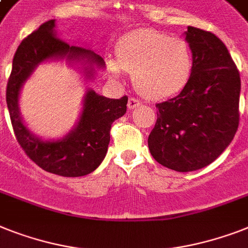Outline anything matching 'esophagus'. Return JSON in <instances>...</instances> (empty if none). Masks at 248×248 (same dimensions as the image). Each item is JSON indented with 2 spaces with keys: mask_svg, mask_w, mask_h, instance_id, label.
I'll return each mask as SVG.
<instances>
[{
  "mask_svg": "<svg viewBox=\"0 0 248 248\" xmlns=\"http://www.w3.org/2000/svg\"><path fill=\"white\" fill-rule=\"evenodd\" d=\"M128 109H134V108H138V107L141 106V102L139 99H136V98H130L128 99Z\"/></svg>",
  "mask_w": 248,
  "mask_h": 248,
  "instance_id": "obj_1",
  "label": "esophagus"
}]
</instances>
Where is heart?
I'll use <instances>...</instances> for the list:
<instances>
[{"label": "heart", "mask_w": 248, "mask_h": 248, "mask_svg": "<svg viewBox=\"0 0 248 248\" xmlns=\"http://www.w3.org/2000/svg\"><path fill=\"white\" fill-rule=\"evenodd\" d=\"M110 75L122 68L132 74L135 88L149 99H164L182 92L194 71L190 44L182 38L152 28H141L121 38L117 61L108 62Z\"/></svg>", "instance_id": "b5f03b06"}]
</instances>
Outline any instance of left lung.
<instances>
[{"instance_id":"1","label":"left lung","mask_w":248,"mask_h":248,"mask_svg":"<svg viewBox=\"0 0 248 248\" xmlns=\"http://www.w3.org/2000/svg\"><path fill=\"white\" fill-rule=\"evenodd\" d=\"M185 39L194 56L192 76L178 95L156 104L158 120L148 139L153 158L177 172L214 162L232 142L239 122L241 78L224 43L194 26Z\"/></svg>"}]
</instances>
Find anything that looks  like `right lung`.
Here are the masks:
<instances>
[{"label": "right lung", "instance_id": "right-lung-1", "mask_svg": "<svg viewBox=\"0 0 248 248\" xmlns=\"http://www.w3.org/2000/svg\"><path fill=\"white\" fill-rule=\"evenodd\" d=\"M66 61L78 67L84 81L93 80L96 70H103L106 62L88 48L70 46L60 39L56 20H49L21 42L13 61L6 102L14 132L26 155L35 164L53 174L63 177L86 176L100 166L106 158L112 124L127 109V96L109 99L86 89L78 122L61 139L49 140L33 134L20 112V93L35 68L44 62Z\"/></svg>", "mask_w": 248, "mask_h": 248}]
</instances>
